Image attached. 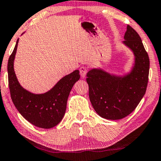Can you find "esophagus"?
Returning a JSON list of instances; mask_svg holds the SVG:
<instances>
[{
	"instance_id": "34e87169",
	"label": "esophagus",
	"mask_w": 161,
	"mask_h": 161,
	"mask_svg": "<svg viewBox=\"0 0 161 161\" xmlns=\"http://www.w3.org/2000/svg\"><path fill=\"white\" fill-rule=\"evenodd\" d=\"M79 70H80V76L82 77L83 78H84L86 77V75L88 72V68L86 67H81Z\"/></svg>"
}]
</instances>
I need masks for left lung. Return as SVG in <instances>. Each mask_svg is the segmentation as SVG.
Returning a JSON list of instances; mask_svg holds the SVG:
<instances>
[{
    "mask_svg": "<svg viewBox=\"0 0 161 161\" xmlns=\"http://www.w3.org/2000/svg\"><path fill=\"white\" fill-rule=\"evenodd\" d=\"M124 38L123 42L135 56L129 74L119 77L92 69L86 75L92 106L99 116L107 119H121L131 114L145 94L148 83L149 58L142 39L129 25Z\"/></svg>",
    "mask_w": 161,
    "mask_h": 161,
    "instance_id": "left-lung-1",
    "label": "left lung"
}]
</instances>
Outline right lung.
Wrapping results in <instances>:
<instances>
[{
	"label": "right lung",
	"mask_w": 161,
	"mask_h": 161,
	"mask_svg": "<svg viewBox=\"0 0 161 161\" xmlns=\"http://www.w3.org/2000/svg\"><path fill=\"white\" fill-rule=\"evenodd\" d=\"M16 45L8 61V80L11 98L22 116L35 126L49 129L56 126L64 116L67 99L72 86L80 78L79 70L61 79L45 94H35L24 89L17 80L14 70Z\"/></svg>",
	"instance_id": "add662e5"
}]
</instances>
